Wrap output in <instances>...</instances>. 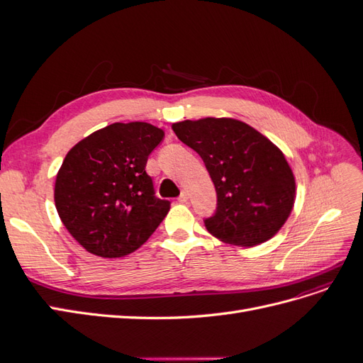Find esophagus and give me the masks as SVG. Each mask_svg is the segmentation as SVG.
<instances>
[{"instance_id":"obj_1","label":"esophagus","mask_w":363,"mask_h":363,"mask_svg":"<svg viewBox=\"0 0 363 363\" xmlns=\"http://www.w3.org/2000/svg\"><path fill=\"white\" fill-rule=\"evenodd\" d=\"M188 200H189L188 192H182L180 196H179V201H180V203H188Z\"/></svg>"}]
</instances>
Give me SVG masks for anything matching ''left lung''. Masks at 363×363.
I'll use <instances>...</instances> for the list:
<instances>
[{
    "mask_svg": "<svg viewBox=\"0 0 363 363\" xmlns=\"http://www.w3.org/2000/svg\"><path fill=\"white\" fill-rule=\"evenodd\" d=\"M172 130L199 152L215 184L216 212L204 219L208 233L255 247L279 232L292 212L295 177L277 145L233 118L186 119Z\"/></svg>",
    "mask_w": 363,
    "mask_h": 363,
    "instance_id": "1",
    "label": "left lung"
}]
</instances>
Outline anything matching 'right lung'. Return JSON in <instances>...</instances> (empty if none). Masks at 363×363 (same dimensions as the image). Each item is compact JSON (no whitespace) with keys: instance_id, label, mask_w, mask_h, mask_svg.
Here are the masks:
<instances>
[{"instance_id":"right-lung-1","label":"right lung","mask_w":363,"mask_h":363,"mask_svg":"<svg viewBox=\"0 0 363 363\" xmlns=\"http://www.w3.org/2000/svg\"><path fill=\"white\" fill-rule=\"evenodd\" d=\"M148 123H115L75 144L54 186L63 225L86 251L113 259L138 250L169 212L145 167L163 139Z\"/></svg>"}]
</instances>
